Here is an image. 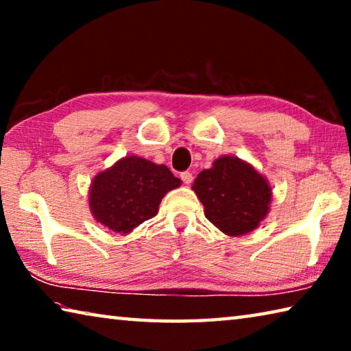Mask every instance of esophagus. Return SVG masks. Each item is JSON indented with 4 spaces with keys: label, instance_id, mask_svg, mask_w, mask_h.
Masks as SVG:
<instances>
[{
    "label": "esophagus",
    "instance_id": "esophagus-1",
    "mask_svg": "<svg viewBox=\"0 0 351 351\" xmlns=\"http://www.w3.org/2000/svg\"><path fill=\"white\" fill-rule=\"evenodd\" d=\"M181 180L184 184H186V186H189V184H192V181H193V175L190 173V171H182Z\"/></svg>",
    "mask_w": 351,
    "mask_h": 351
}]
</instances>
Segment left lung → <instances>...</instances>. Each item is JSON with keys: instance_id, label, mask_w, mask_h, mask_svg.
<instances>
[{"instance_id": "left-lung-1", "label": "left lung", "mask_w": 351, "mask_h": 351, "mask_svg": "<svg viewBox=\"0 0 351 351\" xmlns=\"http://www.w3.org/2000/svg\"><path fill=\"white\" fill-rule=\"evenodd\" d=\"M192 190L204 206L206 218L229 237L252 232L269 213L268 180L237 156L215 159L197 176Z\"/></svg>"}]
</instances>
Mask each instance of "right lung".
<instances>
[{
  "label": "right lung",
  "instance_id": "obj_1",
  "mask_svg": "<svg viewBox=\"0 0 351 351\" xmlns=\"http://www.w3.org/2000/svg\"><path fill=\"white\" fill-rule=\"evenodd\" d=\"M180 186L167 165L130 154L94 176L90 210L97 223L127 235L156 215L165 193Z\"/></svg>",
  "mask_w": 351,
  "mask_h": 351
}]
</instances>
